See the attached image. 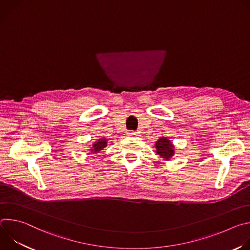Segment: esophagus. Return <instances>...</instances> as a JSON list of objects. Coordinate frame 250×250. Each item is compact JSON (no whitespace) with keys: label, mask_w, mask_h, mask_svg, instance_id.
<instances>
[{"label":"esophagus","mask_w":250,"mask_h":250,"mask_svg":"<svg viewBox=\"0 0 250 250\" xmlns=\"http://www.w3.org/2000/svg\"><path fill=\"white\" fill-rule=\"evenodd\" d=\"M127 134H128L129 136L137 137V136H139V135H140V132H139V131H129Z\"/></svg>","instance_id":"1"}]
</instances>
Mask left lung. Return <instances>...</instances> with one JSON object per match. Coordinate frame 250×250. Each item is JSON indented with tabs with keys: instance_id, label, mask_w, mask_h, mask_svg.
Instances as JSON below:
<instances>
[{
	"instance_id": "8db88e82",
	"label": "left lung",
	"mask_w": 250,
	"mask_h": 250,
	"mask_svg": "<svg viewBox=\"0 0 250 250\" xmlns=\"http://www.w3.org/2000/svg\"><path fill=\"white\" fill-rule=\"evenodd\" d=\"M155 152L157 155H159L162 160L169 161L173 158L175 155V146L173 142L166 136H161L158 138V140L154 145Z\"/></svg>"
}]
</instances>
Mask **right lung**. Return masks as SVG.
<instances>
[{"label": "right lung", "instance_id": "1", "mask_svg": "<svg viewBox=\"0 0 250 250\" xmlns=\"http://www.w3.org/2000/svg\"><path fill=\"white\" fill-rule=\"evenodd\" d=\"M108 146V138L105 137H100L98 138L96 141L93 142V145L91 146H89V151L91 153H100L104 148H105Z\"/></svg>", "mask_w": 250, "mask_h": 250}]
</instances>
